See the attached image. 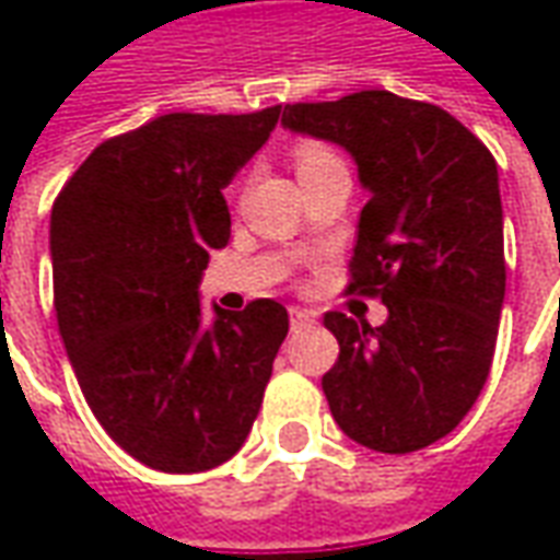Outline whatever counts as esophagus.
<instances>
[{
    "label": "esophagus",
    "instance_id": "esophagus-1",
    "mask_svg": "<svg viewBox=\"0 0 560 560\" xmlns=\"http://www.w3.org/2000/svg\"><path fill=\"white\" fill-rule=\"evenodd\" d=\"M317 320V315L312 308H291V327L293 329H303V327H312Z\"/></svg>",
    "mask_w": 560,
    "mask_h": 560
}]
</instances>
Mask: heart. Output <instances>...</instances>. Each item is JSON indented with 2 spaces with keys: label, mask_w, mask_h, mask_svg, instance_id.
Returning <instances> with one entry per match:
<instances>
[{
  "label": "heart",
  "mask_w": 560,
  "mask_h": 560,
  "mask_svg": "<svg viewBox=\"0 0 560 560\" xmlns=\"http://www.w3.org/2000/svg\"><path fill=\"white\" fill-rule=\"evenodd\" d=\"M336 159L327 147H320V143H303V147L296 149V171H303V167H312V164H320V161Z\"/></svg>",
  "instance_id": "1"
}]
</instances>
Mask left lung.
I'll return each mask as SVG.
<instances>
[{"label": "left lung", "instance_id": "left-lung-1", "mask_svg": "<svg viewBox=\"0 0 560 560\" xmlns=\"http://www.w3.org/2000/svg\"><path fill=\"white\" fill-rule=\"evenodd\" d=\"M281 126L351 152L369 203L348 291L381 296V327L329 312L332 420L377 453H413L465 420L489 377L504 305V212L492 152L441 107L365 90L284 104Z\"/></svg>", "mask_w": 560, "mask_h": 560}]
</instances>
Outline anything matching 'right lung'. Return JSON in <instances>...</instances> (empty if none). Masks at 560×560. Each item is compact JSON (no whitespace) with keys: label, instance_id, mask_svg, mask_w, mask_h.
<instances>
[{"label":"right lung","instance_id":"1","mask_svg":"<svg viewBox=\"0 0 560 560\" xmlns=\"http://www.w3.org/2000/svg\"><path fill=\"white\" fill-rule=\"evenodd\" d=\"M281 107L167 114L104 140L54 203V308L68 360L104 432L128 456L197 474L252 432L288 308L212 305L200 276L231 240L221 188L269 140Z\"/></svg>","mask_w":560,"mask_h":560}]
</instances>
